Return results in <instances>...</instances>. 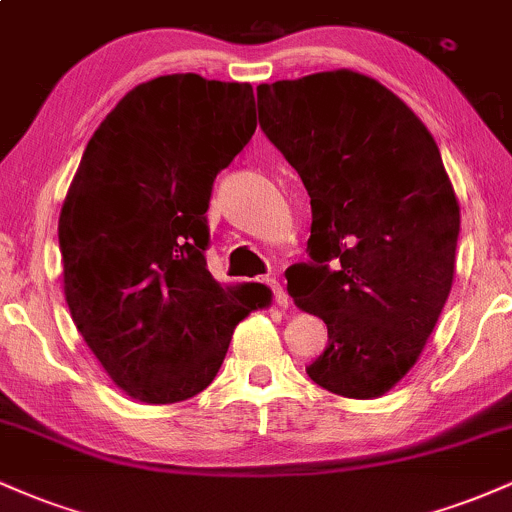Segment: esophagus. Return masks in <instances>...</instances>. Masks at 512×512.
<instances>
[{
  "label": "esophagus",
  "mask_w": 512,
  "mask_h": 512,
  "mask_svg": "<svg viewBox=\"0 0 512 512\" xmlns=\"http://www.w3.org/2000/svg\"><path fill=\"white\" fill-rule=\"evenodd\" d=\"M267 284H269V289L274 291V301H276V305H279V308H289L291 298H289V293H286L284 284H281L279 279H269Z\"/></svg>",
  "instance_id": "obj_1"
}]
</instances>
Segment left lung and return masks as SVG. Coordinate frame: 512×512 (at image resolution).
Wrapping results in <instances>:
<instances>
[{
	"instance_id": "8db88e82",
	"label": "left lung",
	"mask_w": 512,
	"mask_h": 512,
	"mask_svg": "<svg viewBox=\"0 0 512 512\" xmlns=\"http://www.w3.org/2000/svg\"><path fill=\"white\" fill-rule=\"evenodd\" d=\"M257 110L313 209L310 262L286 269L293 303L330 337L305 370L334 395H385L419 361L455 276L460 204L436 139L351 69L260 84Z\"/></svg>"
}]
</instances>
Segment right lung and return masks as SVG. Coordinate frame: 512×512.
<instances>
[{
	"mask_svg": "<svg viewBox=\"0 0 512 512\" xmlns=\"http://www.w3.org/2000/svg\"><path fill=\"white\" fill-rule=\"evenodd\" d=\"M250 84L168 74L134 86L86 144L60 211L64 298L125 395L173 404L219 373L264 284L207 269L216 175L255 134Z\"/></svg>",
	"mask_w": 512,
	"mask_h": 512,
	"instance_id": "1",
	"label": "right lung"
}]
</instances>
